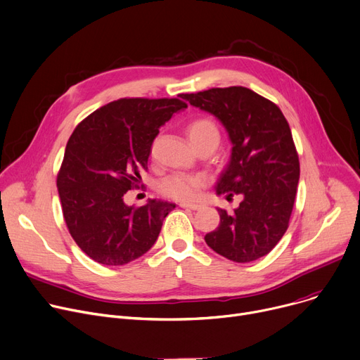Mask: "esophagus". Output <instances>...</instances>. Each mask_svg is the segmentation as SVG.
<instances>
[{
    "instance_id": "34e87169",
    "label": "esophagus",
    "mask_w": 360,
    "mask_h": 360,
    "mask_svg": "<svg viewBox=\"0 0 360 360\" xmlns=\"http://www.w3.org/2000/svg\"><path fill=\"white\" fill-rule=\"evenodd\" d=\"M179 205L182 208H189V210H198V208H201V205L195 204V202H181Z\"/></svg>"
}]
</instances>
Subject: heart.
<instances>
[{"label":"heart","instance_id":"1","mask_svg":"<svg viewBox=\"0 0 360 360\" xmlns=\"http://www.w3.org/2000/svg\"><path fill=\"white\" fill-rule=\"evenodd\" d=\"M186 134L191 145L215 140L219 141L220 133L217 126L210 118H195L186 126ZM205 184V178L197 174H174L160 181L159 189L167 197L175 200H191L194 198L197 191Z\"/></svg>","mask_w":360,"mask_h":360}]
</instances>
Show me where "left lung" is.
Wrapping results in <instances>:
<instances>
[{"mask_svg":"<svg viewBox=\"0 0 360 360\" xmlns=\"http://www.w3.org/2000/svg\"><path fill=\"white\" fill-rule=\"evenodd\" d=\"M193 107L212 114L231 143L229 163L215 194L242 195L233 212L217 208L220 224L205 243L233 262L248 263L268 255L288 229L300 162L292 133L282 111L245 86L181 94Z\"/></svg>","mask_w":360,"mask_h":360,"instance_id":"1","label":"left lung"}]
</instances>
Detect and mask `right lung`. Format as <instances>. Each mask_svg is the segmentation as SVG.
<instances>
[{
    "label": "right lung",
    "instance_id": "right-lung-1",
    "mask_svg": "<svg viewBox=\"0 0 360 360\" xmlns=\"http://www.w3.org/2000/svg\"><path fill=\"white\" fill-rule=\"evenodd\" d=\"M184 108L178 98H122L94 111L69 137L58 175L63 219L81 250L101 265L122 266L149 252L176 207L149 200L134 208L124 195L148 171L159 129Z\"/></svg>",
    "mask_w": 360,
    "mask_h": 360
}]
</instances>
